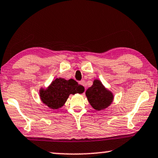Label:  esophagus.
<instances>
[{
    "label": "esophagus",
    "instance_id": "1",
    "mask_svg": "<svg viewBox=\"0 0 158 158\" xmlns=\"http://www.w3.org/2000/svg\"><path fill=\"white\" fill-rule=\"evenodd\" d=\"M79 84L80 85H83V86H85V81H83V80H82V81H80L79 82Z\"/></svg>",
    "mask_w": 158,
    "mask_h": 158
}]
</instances>
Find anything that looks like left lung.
I'll list each match as a JSON object with an SVG mask.
<instances>
[{
	"label": "left lung",
	"instance_id": "8db88e82",
	"mask_svg": "<svg viewBox=\"0 0 158 158\" xmlns=\"http://www.w3.org/2000/svg\"><path fill=\"white\" fill-rule=\"evenodd\" d=\"M85 94L91 106L98 111L108 107L114 98L112 93L107 90L99 80L94 81L93 85L87 89Z\"/></svg>",
	"mask_w": 158,
	"mask_h": 158
}]
</instances>
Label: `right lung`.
Listing matches in <instances>:
<instances>
[{
	"label": "right lung",
	"mask_w": 158,
	"mask_h": 158,
	"mask_svg": "<svg viewBox=\"0 0 158 158\" xmlns=\"http://www.w3.org/2000/svg\"><path fill=\"white\" fill-rule=\"evenodd\" d=\"M84 90L83 86L78 85L73 79L66 81L64 78H56L47 89L41 90L40 97L48 107L57 110L64 105L70 94H81Z\"/></svg>",
	"instance_id": "right-lung-1"
}]
</instances>
